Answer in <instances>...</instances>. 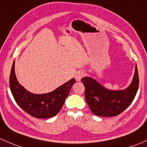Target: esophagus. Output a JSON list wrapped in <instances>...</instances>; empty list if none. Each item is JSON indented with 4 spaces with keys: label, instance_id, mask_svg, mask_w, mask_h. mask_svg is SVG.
<instances>
[{
    "label": "esophagus",
    "instance_id": "34e87169",
    "mask_svg": "<svg viewBox=\"0 0 147 147\" xmlns=\"http://www.w3.org/2000/svg\"><path fill=\"white\" fill-rule=\"evenodd\" d=\"M84 75H85V74H84V72L82 71H77L75 74V78L76 80V81H80L82 77L84 76Z\"/></svg>",
    "mask_w": 147,
    "mask_h": 147
}]
</instances>
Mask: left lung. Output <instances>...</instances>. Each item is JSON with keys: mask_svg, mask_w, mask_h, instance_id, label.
I'll use <instances>...</instances> for the list:
<instances>
[{"mask_svg": "<svg viewBox=\"0 0 147 147\" xmlns=\"http://www.w3.org/2000/svg\"><path fill=\"white\" fill-rule=\"evenodd\" d=\"M85 86V99L90 110L100 117H115L131 105L139 86L137 65L131 85L123 90H110L90 77L81 79Z\"/></svg>", "mask_w": 147, "mask_h": 147, "instance_id": "left-lung-1", "label": "left lung"}]
</instances>
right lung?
I'll return each mask as SVG.
<instances>
[{
    "instance_id": "obj_1",
    "label": "right lung",
    "mask_w": 147,
    "mask_h": 147,
    "mask_svg": "<svg viewBox=\"0 0 147 147\" xmlns=\"http://www.w3.org/2000/svg\"><path fill=\"white\" fill-rule=\"evenodd\" d=\"M14 65V61L9 76V87L16 103L25 112L35 118L47 119L57 115L63 106L72 85L75 83V79H71L51 92L35 94L26 90L18 82Z\"/></svg>"
}]
</instances>
